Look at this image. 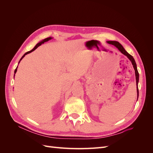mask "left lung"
Listing matches in <instances>:
<instances>
[{"mask_svg": "<svg viewBox=\"0 0 153 153\" xmlns=\"http://www.w3.org/2000/svg\"><path fill=\"white\" fill-rule=\"evenodd\" d=\"M108 44L114 45L115 47H116L120 52H121L123 54H124V55L129 59V61H131L132 65L133 66L134 69H135V78H136V84H137V100L138 98V80H139V74H138V70H137V64L135 62V59L133 57L132 55H131L130 54H129L125 49L124 48V47L123 46L120 44L118 41H106Z\"/></svg>", "mask_w": 153, "mask_h": 153, "instance_id": "1", "label": "left lung"}]
</instances>
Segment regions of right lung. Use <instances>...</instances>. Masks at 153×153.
Masks as SVG:
<instances>
[{
	"label": "right lung",
	"instance_id": "obj_1",
	"mask_svg": "<svg viewBox=\"0 0 153 153\" xmlns=\"http://www.w3.org/2000/svg\"><path fill=\"white\" fill-rule=\"evenodd\" d=\"M53 39V38H52V37H49V38H45V39H43V40H41V41H39V42L38 43H37L36 44V45L35 46V47H34V48L32 49V50H31L30 51H29V52H26L24 55H23V56L22 57V58L20 59V61H19V62H18V64H19L20 62V61H22V59L24 58L25 55H27V54H28V53H31L32 52H33L34 50H35L37 48H38V47H39L40 45H41L42 44H43L45 42H47V41H50V39ZM17 68H18V66L16 67V69L15 70V75H14V77H15V73H16V71H17Z\"/></svg>",
	"mask_w": 153,
	"mask_h": 153
}]
</instances>
